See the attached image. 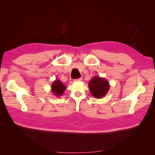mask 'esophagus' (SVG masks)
I'll return each instance as SVG.
<instances>
[{
    "mask_svg": "<svg viewBox=\"0 0 155 155\" xmlns=\"http://www.w3.org/2000/svg\"><path fill=\"white\" fill-rule=\"evenodd\" d=\"M82 78H78V79H74V81H82Z\"/></svg>",
    "mask_w": 155,
    "mask_h": 155,
    "instance_id": "1",
    "label": "esophagus"
}]
</instances>
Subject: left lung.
Returning a JSON list of instances; mask_svg holds the SVG:
<instances>
[{"mask_svg":"<svg viewBox=\"0 0 155 155\" xmlns=\"http://www.w3.org/2000/svg\"><path fill=\"white\" fill-rule=\"evenodd\" d=\"M88 87L92 96L97 99L104 97L110 88L109 81L100 76L94 77L89 82Z\"/></svg>","mask_w":155,"mask_h":155,"instance_id":"obj_1","label":"left lung"}]
</instances>
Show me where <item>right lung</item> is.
I'll return each mask as SVG.
<instances>
[{
    "label": "right lung",
    "mask_w": 155,
    "mask_h": 155,
    "mask_svg": "<svg viewBox=\"0 0 155 155\" xmlns=\"http://www.w3.org/2000/svg\"><path fill=\"white\" fill-rule=\"evenodd\" d=\"M66 87H67L64 85V84H63L59 79H57L51 84V91L55 96L59 97L63 96Z\"/></svg>",
    "instance_id": "1"
}]
</instances>
